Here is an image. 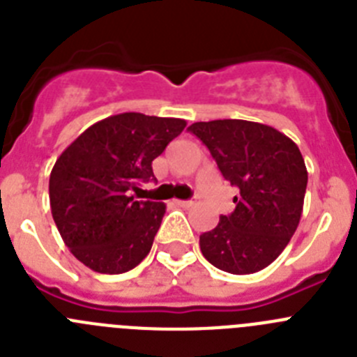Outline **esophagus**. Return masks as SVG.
Returning <instances> with one entry per match:
<instances>
[{"mask_svg":"<svg viewBox=\"0 0 357 357\" xmlns=\"http://www.w3.org/2000/svg\"><path fill=\"white\" fill-rule=\"evenodd\" d=\"M176 206H181V207H193L197 202L195 200H175Z\"/></svg>","mask_w":357,"mask_h":357,"instance_id":"obj_1","label":"esophagus"}]
</instances>
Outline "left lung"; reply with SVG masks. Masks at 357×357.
<instances>
[{"label":"left lung","instance_id":"1","mask_svg":"<svg viewBox=\"0 0 357 357\" xmlns=\"http://www.w3.org/2000/svg\"><path fill=\"white\" fill-rule=\"evenodd\" d=\"M188 130L239 191L234 213L200 236L202 254L223 272H259L279 257L301 222L307 185L301 150L282 132L245 119L198 121Z\"/></svg>","mask_w":357,"mask_h":357}]
</instances>
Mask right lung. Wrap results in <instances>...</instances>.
I'll list each match as a JSON object with an SVG mask.
<instances>
[{
  "mask_svg": "<svg viewBox=\"0 0 357 357\" xmlns=\"http://www.w3.org/2000/svg\"><path fill=\"white\" fill-rule=\"evenodd\" d=\"M185 128L184 119L123 112L94 123L56 159L50 206L66 247L98 273H125L153 245L166 206L135 200L153 178L151 160Z\"/></svg>",
  "mask_w": 357,
  "mask_h": 357,
  "instance_id": "obj_1",
  "label": "right lung"
}]
</instances>
